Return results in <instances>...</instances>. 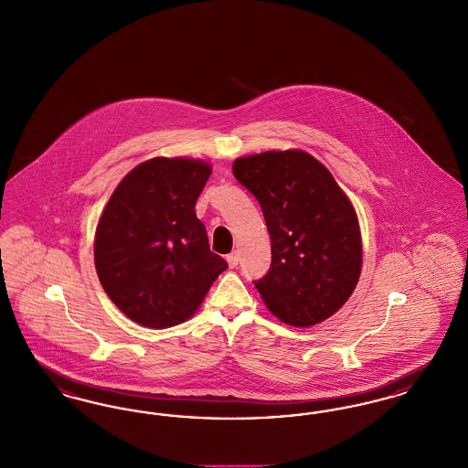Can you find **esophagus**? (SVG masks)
Listing matches in <instances>:
<instances>
[{
    "mask_svg": "<svg viewBox=\"0 0 468 468\" xmlns=\"http://www.w3.org/2000/svg\"><path fill=\"white\" fill-rule=\"evenodd\" d=\"M226 261H228L229 268L237 267V265H239V252H231V254H228V256H226Z\"/></svg>",
    "mask_w": 468,
    "mask_h": 468,
    "instance_id": "34e87169",
    "label": "esophagus"
}]
</instances>
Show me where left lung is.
Returning a JSON list of instances; mask_svg holds the SVG:
<instances>
[{
    "mask_svg": "<svg viewBox=\"0 0 468 468\" xmlns=\"http://www.w3.org/2000/svg\"><path fill=\"white\" fill-rule=\"evenodd\" d=\"M233 176L267 221L271 265L254 286L268 311L296 328L334 315L361 273L356 212L334 176L298 149L239 157Z\"/></svg>",
    "mask_w": 468,
    "mask_h": 468,
    "instance_id": "left-lung-1",
    "label": "left lung"
}]
</instances>
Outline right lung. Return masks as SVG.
I'll list each match as a JSON object with an SVG mask.
<instances>
[{
    "label": "right lung",
    "instance_id": "obj_1",
    "mask_svg": "<svg viewBox=\"0 0 468 468\" xmlns=\"http://www.w3.org/2000/svg\"><path fill=\"white\" fill-rule=\"evenodd\" d=\"M210 174L201 159L153 157L119 182L101 212L94 237L100 282L142 326L189 319L228 268L195 212Z\"/></svg>",
    "mask_w": 468,
    "mask_h": 468
}]
</instances>
